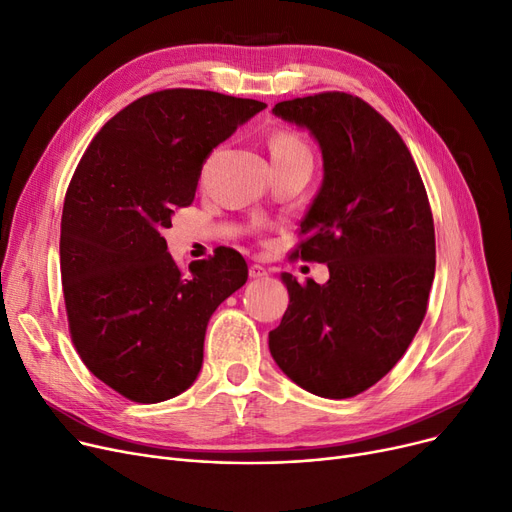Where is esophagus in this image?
I'll use <instances>...</instances> for the list:
<instances>
[{
    "label": "esophagus",
    "mask_w": 512,
    "mask_h": 512,
    "mask_svg": "<svg viewBox=\"0 0 512 512\" xmlns=\"http://www.w3.org/2000/svg\"><path fill=\"white\" fill-rule=\"evenodd\" d=\"M249 276L253 278V280H259V278H265L267 276V270L263 265H259V263H253L251 267H249Z\"/></svg>",
    "instance_id": "1"
}]
</instances>
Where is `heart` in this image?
<instances>
[{"mask_svg":"<svg viewBox=\"0 0 512 512\" xmlns=\"http://www.w3.org/2000/svg\"><path fill=\"white\" fill-rule=\"evenodd\" d=\"M270 149H272V155L274 153H290V151H307L303 141L292 132L274 134L272 141H270Z\"/></svg>","mask_w":512,"mask_h":512,"instance_id":"1","label":"heart"}]
</instances>
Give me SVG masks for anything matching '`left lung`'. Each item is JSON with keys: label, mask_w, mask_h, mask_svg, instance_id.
<instances>
[{"label": "left lung", "mask_w": 512, "mask_h": 512, "mask_svg": "<svg viewBox=\"0 0 512 512\" xmlns=\"http://www.w3.org/2000/svg\"><path fill=\"white\" fill-rule=\"evenodd\" d=\"M274 114L307 128L324 157V182L294 257L328 263L330 280L282 274L288 309L270 353L311 394L351 398L405 355L427 311L436 234L411 151L363 99L328 91L280 101Z\"/></svg>", "instance_id": "1"}]
</instances>
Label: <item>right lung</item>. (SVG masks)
I'll list each match as a JSON object with an SVG mask.
<instances>
[{"label": "right lung", "instance_id": "1", "mask_svg": "<svg viewBox=\"0 0 512 512\" xmlns=\"http://www.w3.org/2000/svg\"><path fill=\"white\" fill-rule=\"evenodd\" d=\"M265 107L201 89L149 93L76 166L60 234L68 328L89 371L128 400L153 405L193 386L209 317L249 278L226 247L180 270L161 230L193 203L209 153Z\"/></svg>", "mask_w": 512, "mask_h": 512}]
</instances>
